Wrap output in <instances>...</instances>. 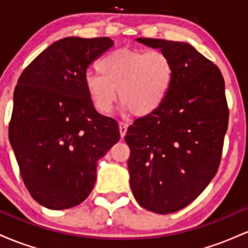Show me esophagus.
Instances as JSON below:
<instances>
[{
    "label": "esophagus",
    "mask_w": 248,
    "mask_h": 248,
    "mask_svg": "<svg viewBox=\"0 0 248 248\" xmlns=\"http://www.w3.org/2000/svg\"><path fill=\"white\" fill-rule=\"evenodd\" d=\"M127 124H124V122H120V124H119V129H120V135H121V138H124V135H126V133H127Z\"/></svg>",
    "instance_id": "34e87169"
}]
</instances>
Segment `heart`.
<instances>
[{"label":"heart","mask_w":248,"mask_h":248,"mask_svg":"<svg viewBox=\"0 0 248 248\" xmlns=\"http://www.w3.org/2000/svg\"><path fill=\"white\" fill-rule=\"evenodd\" d=\"M96 69L99 73L85 77V88L101 114L112 112L119 91L124 112L152 115L167 100L175 78L171 58L160 50H113L98 62Z\"/></svg>","instance_id":"obj_1"}]
</instances>
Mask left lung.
<instances>
[{"mask_svg": "<svg viewBox=\"0 0 248 248\" xmlns=\"http://www.w3.org/2000/svg\"><path fill=\"white\" fill-rule=\"evenodd\" d=\"M135 41L166 52L175 69L164 104L134 121L124 136L134 197L167 215L189 205L217 173L229 124L225 82L220 70L186 42Z\"/></svg>", "mask_w": 248, "mask_h": 248, "instance_id": "8db88e82", "label": "left lung"}]
</instances>
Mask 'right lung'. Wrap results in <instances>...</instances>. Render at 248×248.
Returning a JSON list of instances; mask_svg holds the SVG:
<instances>
[{
	"label": "right lung",
	"mask_w": 248,
	"mask_h": 248,
	"mask_svg": "<svg viewBox=\"0 0 248 248\" xmlns=\"http://www.w3.org/2000/svg\"><path fill=\"white\" fill-rule=\"evenodd\" d=\"M113 45L109 37L59 39L17 81L9 141L30 195L50 210L84 202L98 161L120 140L118 122L96 112L85 88L88 65Z\"/></svg>",
	"instance_id": "add662e5"
}]
</instances>
